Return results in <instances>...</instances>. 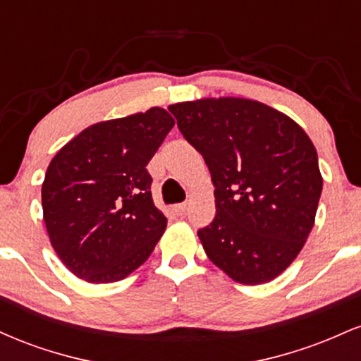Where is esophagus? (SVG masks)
<instances>
[{
    "label": "esophagus",
    "mask_w": 361,
    "mask_h": 361,
    "mask_svg": "<svg viewBox=\"0 0 361 361\" xmlns=\"http://www.w3.org/2000/svg\"><path fill=\"white\" fill-rule=\"evenodd\" d=\"M176 212V215H185L186 212V204H178L175 205V209H173Z\"/></svg>",
    "instance_id": "34e87169"
}]
</instances>
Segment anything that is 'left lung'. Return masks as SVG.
<instances>
[{
  "instance_id": "left-lung-1",
  "label": "left lung",
  "mask_w": 361,
  "mask_h": 361,
  "mask_svg": "<svg viewBox=\"0 0 361 361\" xmlns=\"http://www.w3.org/2000/svg\"><path fill=\"white\" fill-rule=\"evenodd\" d=\"M169 111L215 186V219L198 231L209 259L243 285L276 279L316 221L322 176L312 140L288 115L250 98H200Z\"/></svg>"
}]
</instances>
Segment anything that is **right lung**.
I'll return each instance as SVG.
<instances>
[{
	"instance_id": "add662e5",
	"label": "right lung",
	"mask_w": 361,
	"mask_h": 361,
	"mask_svg": "<svg viewBox=\"0 0 361 361\" xmlns=\"http://www.w3.org/2000/svg\"><path fill=\"white\" fill-rule=\"evenodd\" d=\"M175 126L161 106L103 120L49 163L42 210L66 268L88 283L123 280L151 256L168 219L152 202L147 163Z\"/></svg>"
}]
</instances>
